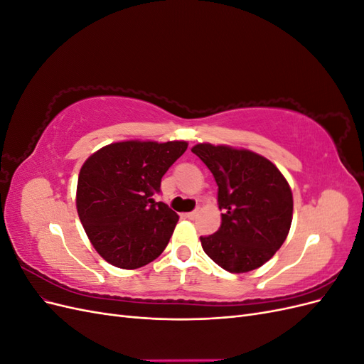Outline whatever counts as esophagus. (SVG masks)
<instances>
[{"mask_svg": "<svg viewBox=\"0 0 364 364\" xmlns=\"http://www.w3.org/2000/svg\"><path fill=\"white\" fill-rule=\"evenodd\" d=\"M197 215H199V213H197V211H191V213H186L185 214V217L190 218V220H194Z\"/></svg>", "mask_w": 364, "mask_h": 364, "instance_id": "esophagus-1", "label": "esophagus"}]
</instances>
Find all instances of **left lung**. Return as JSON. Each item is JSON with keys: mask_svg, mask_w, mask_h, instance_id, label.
Segmentation results:
<instances>
[{"mask_svg": "<svg viewBox=\"0 0 364 364\" xmlns=\"http://www.w3.org/2000/svg\"><path fill=\"white\" fill-rule=\"evenodd\" d=\"M191 151L213 173L222 225L200 237L206 255L230 273H247L266 264L289 235L291 188L279 168L247 149L199 142Z\"/></svg>", "mask_w": 364, "mask_h": 364, "instance_id": "obj_1", "label": "left lung"}]
</instances>
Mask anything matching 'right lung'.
Instances as JSON below:
<instances>
[{
	"label": "right lung",
	"instance_id": "1",
	"mask_svg": "<svg viewBox=\"0 0 364 364\" xmlns=\"http://www.w3.org/2000/svg\"><path fill=\"white\" fill-rule=\"evenodd\" d=\"M186 147V141H118L85 161L77 181V214L105 261L134 270L164 252L179 215L153 194Z\"/></svg>",
	"mask_w": 364,
	"mask_h": 364
}]
</instances>
